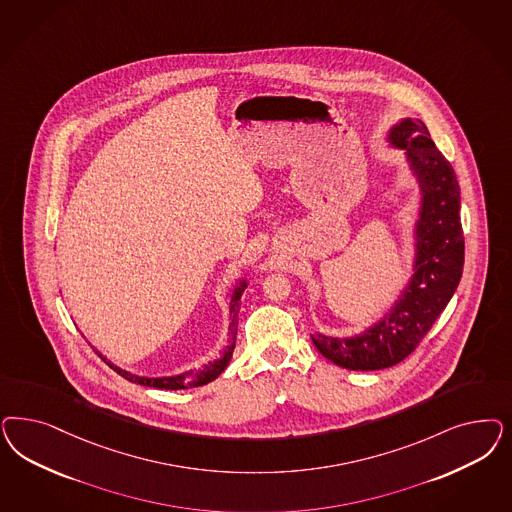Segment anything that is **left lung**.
I'll list each match as a JSON object with an SVG mask.
<instances>
[{
	"mask_svg": "<svg viewBox=\"0 0 512 512\" xmlns=\"http://www.w3.org/2000/svg\"><path fill=\"white\" fill-rule=\"evenodd\" d=\"M386 143L403 150L420 192L413 226V273L394 305L362 333L311 335L324 358L352 371H377L405 360L445 311L462 279V198L452 165L418 118H401L386 133Z\"/></svg>",
	"mask_w": 512,
	"mask_h": 512,
	"instance_id": "1",
	"label": "left lung"
}]
</instances>
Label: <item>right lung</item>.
Masks as SVG:
<instances>
[{
  "mask_svg": "<svg viewBox=\"0 0 512 512\" xmlns=\"http://www.w3.org/2000/svg\"><path fill=\"white\" fill-rule=\"evenodd\" d=\"M248 286V281L245 277H241L239 281L235 282V288L231 292L230 297V328H228V335H230V343L224 348L222 356L216 358L213 362L205 363L201 365L199 369H188V371H182L179 375H171V377H141V375H135L130 373L122 367H118L111 360H107L101 352H98L99 358L103 362L107 363L113 371H116L120 377H124L130 382L135 384H141V386H152V388H162V390H184V388H196V386H203V384H209L228 367L231 356H233V348H235V335H237V320H239V301L241 296L245 292V288Z\"/></svg>",
  "mask_w": 512,
  "mask_h": 512,
  "instance_id": "obj_1",
  "label": "right lung"
}]
</instances>
